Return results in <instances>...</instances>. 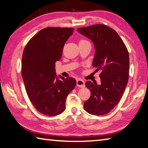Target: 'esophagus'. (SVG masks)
I'll use <instances>...</instances> for the list:
<instances>
[{
  "label": "esophagus",
  "instance_id": "34e87169",
  "mask_svg": "<svg viewBox=\"0 0 148 148\" xmlns=\"http://www.w3.org/2000/svg\"><path fill=\"white\" fill-rule=\"evenodd\" d=\"M76 85H77V87H85V86L84 81H83V80L81 79H77Z\"/></svg>",
  "mask_w": 148,
  "mask_h": 148
}]
</instances>
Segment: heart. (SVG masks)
Segmentation results:
<instances>
[{"label":"heart","mask_w":148,"mask_h":148,"mask_svg":"<svg viewBox=\"0 0 148 148\" xmlns=\"http://www.w3.org/2000/svg\"><path fill=\"white\" fill-rule=\"evenodd\" d=\"M83 41H85V40H83V39L80 40V41H79V42H83Z\"/></svg>","instance_id":"obj_1"}]
</instances>
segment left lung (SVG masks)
I'll return each instance as SVG.
<instances>
[{
  "label": "left lung",
  "instance_id": "8db88e82",
  "mask_svg": "<svg viewBox=\"0 0 148 148\" xmlns=\"http://www.w3.org/2000/svg\"><path fill=\"white\" fill-rule=\"evenodd\" d=\"M77 31L92 41V66L96 71H101L100 85L90 81L85 83L91 95L84 109L91 114L104 115L114 108L124 92L129 78V52L117 32L106 25L98 24Z\"/></svg>",
  "mask_w": 148,
  "mask_h": 148
}]
</instances>
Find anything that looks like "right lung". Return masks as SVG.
Here are the masks:
<instances>
[{
  "label": "right lung",
  "instance_id": "obj_1",
  "mask_svg": "<svg viewBox=\"0 0 148 148\" xmlns=\"http://www.w3.org/2000/svg\"><path fill=\"white\" fill-rule=\"evenodd\" d=\"M72 28H46L29 40L24 49L21 74L26 93L37 111L56 116L65 110L67 96L76 85L72 77L56 73L65 42L73 34Z\"/></svg>",
  "mask_w": 148,
  "mask_h": 148
}]
</instances>
